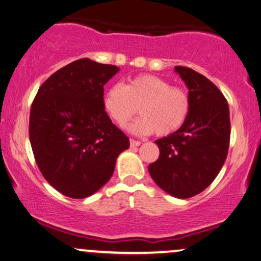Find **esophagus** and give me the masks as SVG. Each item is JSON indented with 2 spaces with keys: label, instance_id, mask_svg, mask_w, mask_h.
Masks as SVG:
<instances>
[{
  "label": "esophagus",
  "instance_id": "34e87169",
  "mask_svg": "<svg viewBox=\"0 0 261 261\" xmlns=\"http://www.w3.org/2000/svg\"><path fill=\"white\" fill-rule=\"evenodd\" d=\"M129 143H130V147H137V146H139V145L141 144L140 141H139V140H135V139H130Z\"/></svg>",
  "mask_w": 261,
  "mask_h": 261
}]
</instances>
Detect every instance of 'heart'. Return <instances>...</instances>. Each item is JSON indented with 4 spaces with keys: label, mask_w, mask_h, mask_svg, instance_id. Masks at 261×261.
I'll return each instance as SVG.
<instances>
[{
    "label": "heart",
    "mask_w": 261,
    "mask_h": 261,
    "mask_svg": "<svg viewBox=\"0 0 261 261\" xmlns=\"http://www.w3.org/2000/svg\"><path fill=\"white\" fill-rule=\"evenodd\" d=\"M104 108L118 127H124L138 113L132 126L138 134L167 137L184 126L191 111L188 91L163 77L140 74L126 85H113L104 94Z\"/></svg>",
    "instance_id": "heart-1"
}]
</instances>
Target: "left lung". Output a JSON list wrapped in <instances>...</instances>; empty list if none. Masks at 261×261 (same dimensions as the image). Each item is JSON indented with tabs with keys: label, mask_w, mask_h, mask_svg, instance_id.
Instances as JSON below:
<instances>
[{
	"label": "left lung",
	"mask_w": 261,
	"mask_h": 261,
	"mask_svg": "<svg viewBox=\"0 0 261 261\" xmlns=\"http://www.w3.org/2000/svg\"><path fill=\"white\" fill-rule=\"evenodd\" d=\"M189 90L191 111L184 126L155 140L160 158L148 165L151 177L172 197L187 199L212 184L224 164L230 143L228 100L212 81L176 66Z\"/></svg>",
	"instance_id": "obj_1"
}]
</instances>
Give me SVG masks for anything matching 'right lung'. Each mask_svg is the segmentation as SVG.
<instances>
[{"label": "right lung", "instance_id": "obj_1", "mask_svg": "<svg viewBox=\"0 0 261 261\" xmlns=\"http://www.w3.org/2000/svg\"><path fill=\"white\" fill-rule=\"evenodd\" d=\"M118 67L80 59L42 84L30 111V143L46 181L83 199L103 187L129 139L104 109V85Z\"/></svg>", "mask_w": 261, "mask_h": 261}]
</instances>
